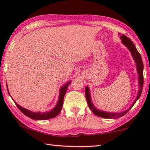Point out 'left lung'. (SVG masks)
Here are the masks:
<instances>
[{"label": "left lung", "mask_w": 150, "mask_h": 150, "mask_svg": "<svg viewBox=\"0 0 150 150\" xmlns=\"http://www.w3.org/2000/svg\"><path fill=\"white\" fill-rule=\"evenodd\" d=\"M120 35V34H119ZM121 40H122V42L126 46L127 48H128V50H130L131 52V54L134 59V60L136 63L137 65V72L139 74V90L138 95L136 99H135L134 103L132 104V106L128 108V110H124V111L121 112H106L103 111V110H98L94 106L93 104L92 103L91 100V95H90V91L88 87H85V97L87 99V102L88 104V106L90 109L92 110V112H93L96 115L100 117L103 118H107V119H116V118H120L121 117L124 116V115H126L129 110L131 109V108L134 106L135 102L137 101V100L140 98L141 94L142 93L143 90V63L142 61V59H141L140 53L138 52V50H137L136 47H135L134 44H133V42L130 40V39L127 38L126 35H122L120 37Z\"/></svg>", "instance_id": "8db88e82"}]
</instances>
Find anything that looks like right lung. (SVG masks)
Listing matches in <instances>:
<instances>
[{
  "mask_svg": "<svg viewBox=\"0 0 150 150\" xmlns=\"http://www.w3.org/2000/svg\"><path fill=\"white\" fill-rule=\"evenodd\" d=\"M71 81H69L67 84H65L64 86H63L60 89V91H59V100L57 102V105L55 106V107L50 110V111L46 112H32L29 110L26 109L22 106H20L19 104H18L16 102H15L16 105L17 106V107L19 108V109L21 110L22 113H24L25 115H26L30 119H33V120H48V119L54 118L57 115H58L59 112H60L61 108H62L63 106V98H64L65 94L66 93V91L67 89V87L70 84ZM8 91V89H7ZM9 92V91H8Z\"/></svg>",
  "mask_w": 150,
  "mask_h": 150,
  "instance_id": "1",
  "label": "right lung"
}]
</instances>
